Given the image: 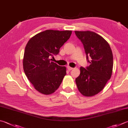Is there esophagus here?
<instances>
[{
	"instance_id": "34e87169",
	"label": "esophagus",
	"mask_w": 128,
	"mask_h": 128,
	"mask_svg": "<svg viewBox=\"0 0 128 128\" xmlns=\"http://www.w3.org/2000/svg\"><path fill=\"white\" fill-rule=\"evenodd\" d=\"M67 69H68V71H71V70H72V69H73V68H72V67H70V66H67Z\"/></svg>"
}]
</instances>
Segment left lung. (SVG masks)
Instances as JSON below:
<instances>
[{"label": "left lung", "instance_id": "8db88e82", "mask_svg": "<svg viewBox=\"0 0 128 128\" xmlns=\"http://www.w3.org/2000/svg\"><path fill=\"white\" fill-rule=\"evenodd\" d=\"M74 33L82 43L86 59L90 64L86 68L80 67V74L75 81L83 95L92 96L100 92L111 78L113 67L112 50L106 40L97 33L88 30Z\"/></svg>", "mask_w": 128, "mask_h": 128}]
</instances>
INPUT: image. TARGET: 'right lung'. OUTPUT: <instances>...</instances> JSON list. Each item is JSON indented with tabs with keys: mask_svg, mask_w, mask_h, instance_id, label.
Listing matches in <instances>:
<instances>
[{
	"mask_svg": "<svg viewBox=\"0 0 128 128\" xmlns=\"http://www.w3.org/2000/svg\"><path fill=\"white\" fill-rule=\"evenodd\" d=\"M71 30H46L31 38L26 44L23 60L26 76L38 92L54 93L66 74V68L52 62L71 35Z\"/></svg>",
	"mask_w": 128,
	"mask_h": 128,
	"instance_id": "add662e5",
	"label": "right lung"
}]
</instances>
